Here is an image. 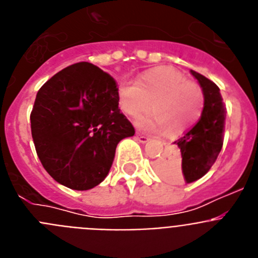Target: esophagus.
I'll use <instances>...</instances> for the list:
<instances>
[{"label":"esophagus","instance_id":"obj_1","mask_svg":"<svg viewBox=\"0 0 258 258\" xmlns=\"http://www.w3.org/2000/svg\"><path fill=\"white\" fill-rule=\"evenodd\" d=\"M136 138L138 141H140L141 143H146V142H149V137H146V136H143V134H140V133H137L136 134Z\"/></svg>","mask_w":258,"mask_h":258}]
</instances>
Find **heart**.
<instances>
[{"label": "heart", "mask_w": 258, "mask_h": 258, "mask_svg": "<svg viewBox=\"0 0 258 258\" xmlns=\"http://www.w3.org/2000/svg\"><path fill=\"white\" fill-rule=\"evenodd\" d=\"M204 101L202 86L170 67L146 71L137 84L122 83L117 88L118 107L129 117H140L151 107L154 113L137 121L150 133H183L200 118Z\"/></svg>", "instance_id": "1"}]
</instances>
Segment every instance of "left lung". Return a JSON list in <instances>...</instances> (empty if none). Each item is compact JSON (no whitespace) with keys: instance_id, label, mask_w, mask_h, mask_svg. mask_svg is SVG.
Returning a JSON list of instances; mask_svg holds the SVG:
<instances>
[{"instance_id":"obj_1","label":"left lung","mask_w":258,"mask_h":258,"mask_svg":"<svg viewBox=\"0 0 258 258\" xmlns=\"http://www.w3.org/2000/svg\"><path fill=\"white\" fill-rule=\"evenodd\" d=\"M204 92V108L199 121L183 134L174 145L179 151L170 154L156 163V170L170 181H197L206 174L217 160L223 145L226 107L221 97L220 88L206 76L191 71Z\"/></svg>"}]
</instances>
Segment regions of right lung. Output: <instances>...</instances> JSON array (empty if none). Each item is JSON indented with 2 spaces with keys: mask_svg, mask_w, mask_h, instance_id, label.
<instances>
[{
  "mask_svg": "<svg viewBox=\"0 0 258 258\" xmlns=\"http://www.w3.org/2000/svg\"><path fill=\"white\" fill-rule=\"evenodd\" d=\"M31 131L45 170L79 191L106 178L117 143L136 133L118 108L113 77L88 61L68 66L41 86Z\"/></svg>",
  "mask_w": 258,
  "mask_h": 258,
  "instance_id": "add662e5",
  "label": "right lung"
}]
</instances>
